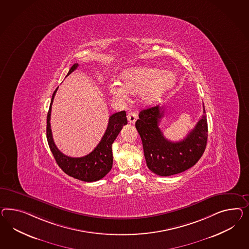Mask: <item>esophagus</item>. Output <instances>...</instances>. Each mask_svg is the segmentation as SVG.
<instances>
[{
  "label": "esophagus",
  "instance_id": "1",
  "mask_svg": "<svg viewBox=\"0 0 249 249\" xmlns=\"http://www.w3.org/2000/svg\"><path fill=\"white\" fill-rule=\"evenodd\" d=\"M127 118H128V121L129 123L134 124L136 121H137V119H138V114L135 111H130L127 116Z\"/></svg>",
  "mask_w": 249,
  "mask_h": 249
}]
</instances>
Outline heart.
I'll list each match as a JSON object with an SVG mask.
<instances>
[{
	"instance_id": "heart-1",
	"label": "heart",
	"mask_w": 249,
	"mask_h": 249,
	"mask_svg": "<svg viewBox=\"0 0 249 249\" xmlns=\"http://www.w3.org/2000/svg\"><path fill=\"white\" fill-rule=\"evenodd\" d=\"M120 81L108 84L110 94L121 100H125L128 93L140 94L142 102L150 105L174 88L177 76L173 71H161L157 67L136 66L122 71Z\"/></svg>"
}]
</instances>
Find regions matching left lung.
Wrapping results in <instances>:
<instances>
[{"label": "left lung", "mask_w": 249, "mask_h": 249, "mask_svg": "<svg viewBox=\"0 0 249 249\" xmlns=\"http://www.w3.org/2000/svg\"><path fill=\"white\" fill-rule=\"evenodd\" d=\"M201 119L195 128L180 142L167 140L159 127L164 116L163 107L155 106L143 109L136 121L141 136L148 168L162 177L181 173L193 167L205 151L208 142V121L203 104Z\"/></svg>", "instance_id": "obj_1"}]
</instances>
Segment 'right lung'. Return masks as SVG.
<instances>
[{
    "label": "right lung",
    "instance_id": "obj_1",
    "mask_svg": "<svg viewBox=\"0 0 249 249\" xmlns=\"http://www.w3.org/2000/svg\"><path fill=\"white\" fill-rule=\"evenodd\" d=\"M79 66L78 63L73 64L70 69L67 76L74 71ZM59 88V87H58ZM58 88L54 90L50 104V108L47 115V141L51 151L53 152L54 159L59 167L67 174L85 182H93L100 180L110 171L113 163L112 156V144L117 136L121 132V128L128 124L126 111H120L111 115L108 119L107 129L100 143L89 153L81 158H71L61 153L56 147L53 139V133L51 128V113L52 105L53 102L54 96L57 92Z\"/></svg>",
    "mask_w": 249,
    "mask_h": 249
}]
</instances>
